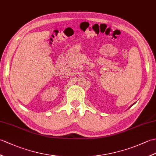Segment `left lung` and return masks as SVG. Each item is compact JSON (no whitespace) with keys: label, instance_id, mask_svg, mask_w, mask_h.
Listing matches in <instances>:
<instances>
[{"label":"left lung","instance_id":"8db88e82","mask_svg":"<svg viewBox=\"0 0 156 156\" xmlns=\"http://www.w3.org/2000/svg\"><path fill=\"white\" fill-rule=\"evenodd\" d=\"M134 104H135V103H134ZM134 104H133V105H131V107H132V106H133V105H134ZM130 107H129V108H130Z\"/></svg>","mask_w":156,"mask_h":156}]
</instances>
